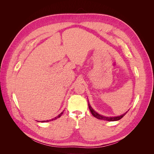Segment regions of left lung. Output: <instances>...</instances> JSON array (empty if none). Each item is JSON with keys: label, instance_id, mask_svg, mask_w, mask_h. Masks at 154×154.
<instances>
[{"label": "left lung", "instance_id": "8db88e82", "mask_svg": "<svg viewBox=\"0 0 154 154\" xmlns=\"http://www.w3.org/2000/svg\"><path fill=\"white\" fill-rule=\"evenodd\" d=\"M88 108H89V110L91 111V114L93 115V116L94 117L96 118L97 119H103V120H105V121H109V122H114V121H118V120H119L120 119H122L123 116L127 113V112L126 113H125L124 114L120 116H117V117H105V116H101L99 114H97L96 112H95L94 110H93V109L91 107V106L90 105L89 103H88Z\"/></svg>", "mask_w": 154, "mask_h": 154}]
</instances>
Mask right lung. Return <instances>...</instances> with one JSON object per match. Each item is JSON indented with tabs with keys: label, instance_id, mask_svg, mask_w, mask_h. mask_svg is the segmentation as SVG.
I'll return each mask as SVG.
<instances>
[{
	"label": "right lung",
	"instance_id": "add662e5",
	"mask_svg": "<svg viewBox=\"0 0 154 154\" xmlns=\"http://www.w3.org/2000/svg\"><path fill=\"white\" fill-rule=\"evenodd\" d=\"M63 114V112H61V114H60L58 116H57V117H56V118H54V119H51V120H49V121H51V120H54V119H57V118H60V116H62V114ZM49 122V121L48 120H47V121H42V122Z\"/></svg>",
	"mask_w": 154,
	"mask_h": 154
}]
</instances>
